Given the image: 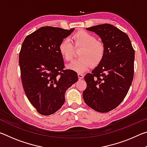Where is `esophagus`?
<instances>
[{
    "instance_id": "34e87169",
    "label": "esophagus",
    "mask_w": 147,
    "mask_h": 147,
    "mask_svg": "<svg viewBox=\"0 0 147 147\" xmlns=\"http://www.w3.org/2000/svg\"><path fill=\"white\" fill-rule=\"evenodd\" d=\"M78 79L79 80H81V79H83V78L84 77V75L83 74H78Z\"/></svg>"
}]
</instances>
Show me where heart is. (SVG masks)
Returning a JSON list of instances; mask_svg holds the SVG:
<instances>
[{"mask_svg":"<svg viewBox=\"0 0 147 147\" xmlns=\"http://www.w3.org/2000/svg\"><path fill=\"white\" fill-rule=\"evenodd\" d=\"M72 43L75 49H81L79 58L67 65V69L78 73L88 71L91 66L97 67L101 63L105 56L106 48L102 42L96 40V37L86 31L80 30L71 37ZM58 51L65 61L73 59L74 49L72 45L67 40L61 41Z\"/></svg>","mask_w":147,"mask_h":147,"instance_id":"heart-1","label":"heart"}]
</instances>
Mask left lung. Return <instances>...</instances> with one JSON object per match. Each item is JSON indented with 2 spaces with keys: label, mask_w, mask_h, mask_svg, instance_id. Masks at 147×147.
Returning <instances> with one entry per match:
<instances>
[{
  "label": "left lung",
  "mask_w": 147,
  "mask_h": 147,
  "mask_svg": "<svg viewBox=\"0 0 147 147\" xmlns=\"http://www.w3.org/2000/svg\"><path fill=\"white\" fill-rule=\"evenodd\" d=\"M86 30L100 37L106 53L101 63L84 77V100L94 110L106 113L117 107L128 93L133 80L135 51L128 35L110 24Z\"/></svg>",
  "instance_id": "8db88e82"
}]
</instances>
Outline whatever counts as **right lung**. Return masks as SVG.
I'll use <instances>...</instances> for the list:
<instances>
[{"label": "right lung", "mask_w": 147, "mask_h": 147, "mask_svg": "<svg viewBox=\"0 0 147 147\" xmlns=\"http://www.w3.org/2000/svg\"><path fill=\"white\" fill-rule=\"evenodd\" d=\"M74 28L43 26L27 36L19 53L24 91L37 111L50 115L61 108L65 93L78 80L75 71L64 70L58 46Z\"/></svg>", "instance_id": "1"}]
</instances>
